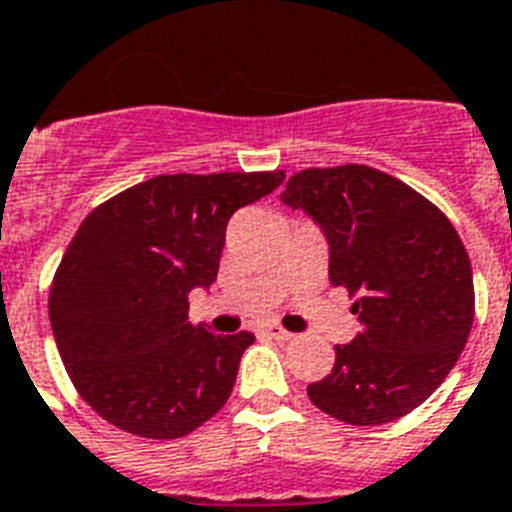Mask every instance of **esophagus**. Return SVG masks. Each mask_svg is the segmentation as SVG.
Returning <instances> with one entry per match:
<instances>
[{
  "label": "esophagus",
  "instance_id": "esophagus-1",
  "mask_svg": "<svg viewBox=\"0 0 512 512\" xmlns=\"http://www.w3.org/2000/svg\"><path fill=\"white\" fill-rule=\"evenodd\" d=\"M263 331L270 336V339H276V342H289V339H292V336H294V334H289L286 328L273 326V323H268V326H265Z\"/></svg>",
  "mask_w": 512,
  "mask_h": 512
}]
</instances>
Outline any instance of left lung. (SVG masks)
<instances>
[{
    "label": "left lung",
    "mask_w": 512,
    "mask_h": 512,
    "mask_svg": "<svg viewBox=\"0 0 512 512\" xmlns=\"http://www.w3.org/2000/svg\"><path fill=\"white\" fill-rule=\"evenodd\" d=\"M281 202L328 242V278L355 297L363 331L336 344L307 397L336 421L381 426L429 400L473 326L471 260L447 215L368 165L294 173Z\"/></svg>",
    "instance_id": "1"
}]
</instances>
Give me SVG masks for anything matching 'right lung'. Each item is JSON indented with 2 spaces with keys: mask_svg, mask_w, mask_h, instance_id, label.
Masks as SVG:
<instances>
[{
  "mask_svg": "<svg viewBox=\"0 0 512 512\" xmlns=\"http://www.w3.org/2000/svg\"><path fill=\"white\" fill-rule=\"evenodd\" d=\"M281 181V170L155 176L78 226L49 289V321L70 381L107 423L178 439L226 405L255 336L194 326L189 294L218 278L231 215Z\"/></svg>",
  "mask_w": 512,
  "mask_h": 512,
  "instance_id": "1",
  "label": "right lung"
}]
</instances>
